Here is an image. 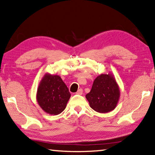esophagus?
I'll return each mask as SVG.
<instances>
[{
  "mask_svg": "<svg viewBox=\"0 0 155 155\" xmlns=\"http://www.w3.org/2000/svg\"><path fill=\"white\" fill-rule=\"evenodd\" d=\"M77 94H78V95H82V94H83V89H78V91L77 92Z\"/></svg>",
  "mask_w": 155,
  "mask_h": 155,
  "instance_id": "34e87169",
  "label": "esophagus"
}]
</instances>
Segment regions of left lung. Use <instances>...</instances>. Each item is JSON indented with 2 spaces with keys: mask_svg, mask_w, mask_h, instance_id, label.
<instances>
[{
  "mask_svg": "<svg viewBox=\"0 0 155 155\" xmlns=\"http://www.w3.org/2000/svg\"><path fill=\"white\" fill-rule=\"evenodd\" d=\"M120 95L119 87L113 75L101 74L94 81L86 98L93 110L99 113H107L116 108Z\"/></svg>",
  "mask_w": 155,
  "mask_h": 155,
  "instance_id": "1",
  "label": "left lung"
}]
</instances>
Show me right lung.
Masks as SVG:
<instances>
[{"mask_svg": "<svg viewBox=\"0 0 155 155\" xmlns=\"http://www.w3.org/2000/svg\"><path fill=\"white\" fill-rule=\"evenodd\" d=\"M36 97L45 112L58 115L65 110L71 93L60 77L46 74L39 83Z\"/></svg>", "mask_w": 155, "mask_h": 155, "instance_id": "obj_1", "label": "right lung"}]
</instances>
